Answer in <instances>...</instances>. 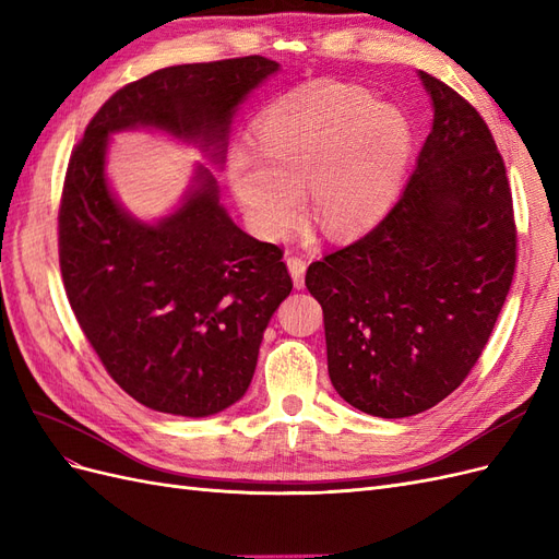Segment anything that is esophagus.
I'll return each mask as SVG.
<instances>
[{
	"label": "esophagus",
	"instance_id": "esophagus-1",
	"mask_svg": "<svg viewBox=\"0 0 559 559\" xmlns=\"http://www.w3.org/2000/svg\"><path fill=\"white\" fill-rule=\"evenodd\" d=\"M286 267H289L296 289H302V284H306V261L300 257H289L286 259Z\"/></svg>",
	"mask_w": 559,
	"mask_h": 559
}]
</instances>
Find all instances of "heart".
<instances>
[{
    "label": "heart",
    "mask_w": 559,
    "mask_h": 559,
    "mask_svg": "<svg viewBox=\"0 0 559 559\" xmlns=\"http://www.w3.org/2000/svg\"><path fill=\"white\" fill-rule=\"evenodd\" d=\"M253 146L228 154V183L253 230L277 238L310 216L329 238H352L399 198L413 128L399 109L354 86H308L277 97L253 123Z\"/></svg>",
    "instance_id": "heart-1"
}]
</instances>
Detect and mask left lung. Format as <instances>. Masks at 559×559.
Here are the masks:
<instances>
[{
    "mask_svg": "<svg viewBox=\"0 0 559 559\" xmlns=\"http://www.w3.org/2000/svg\"><path fill=\"white\" fill-rule=\"evenodd\" d=\"M433 126L396 205L364 238L310 263L329 378L354 408L411 417L460 386L515 273L509 177L483 116L419 72Z\"/></svg>",
    "mask_w": 559,
    "mask_h": 559,
    "instance_id": "1",
    "label": "left lung"
}]
</instances>
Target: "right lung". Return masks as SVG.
I'll return each mask as SVG.
<instances>
[{"label": "right lung", "instance_id": "obj_1", "mask_svg": "<svg viewBox=\"0 0 559 559\" xmlns=\"http://www.w3.org/2000/svg\"><path fill=\"white\" fill-rule=\"evenodd\" d=\"M277 70L247 56L132 81L99 107L67 165L58 214L67 298L107 373L151 411L207 417L240 401L294 282L277 245L233 224L207 167L198 165L160 222L128 214L105 175L109 134L163 130L222 165L235 109Z\"/></svg>", "mask_w": 559, "mask_h": 559}]
</instances>
